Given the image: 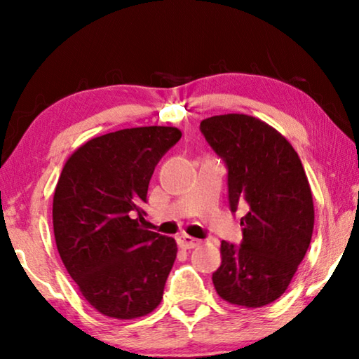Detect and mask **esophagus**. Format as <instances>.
Wrapping results in <instances>:
<instances>
[{
	"mask_svg": "<svg viewBox=\"0 0 359 359\" xmlns=\"http://www.w3.org/2000/svg\"><path fill=\"white\" fill-rule=\"evenodd\" d=\"M198 244H199L198 239H193L191 236L184 234V236H180V238H179V245L182 248H185V250H190V248H194Z\"/></svg>",
	"mask_w": 359,
	"mask_h": 359,
	"instance_id": "34e87169",
	"label": "esophagus"
}]
</instances>
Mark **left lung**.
I'll return each mask as SVG.
<instances>
[{
    "mask_svg": "<svg viewBox=\"0 0 359 359\" xmlns=\"http://www.w3.org/2000/svg\"><path fill=\"white\" fill-rule=\"evenodd\" d=\"M199 130L226 165L231 210H245L241 245L222 241L212 282L224 301L263 307L285 293L311 245L315 215L307 175L287 139L250 115H215Z\"/></svg>",
    "mask_w": 359,
    "mask_h": 359,
    "instance_id": "1",
    "label": "left lung"
}]
</instances>
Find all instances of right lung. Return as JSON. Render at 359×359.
Segmentation results:
<instances>
[{
	"label": "right lung",
	"instance_id": "1",
	"mask_svg": "<svg viewBox=\"0 0 359 359\" xmlns=\"http://www.w3.org/2000/svg\"><path fill=\"white\" fill-rule=\"evenodd\" d=\"M172 126L120 130L69 156L53 194V234L66 271L100 313L131 320L163 299L177 257L172 238L144 229L147 190Z\"/></svg>",
	"mask_w": 359,
	"mask_h": 359
}]
</instances>
